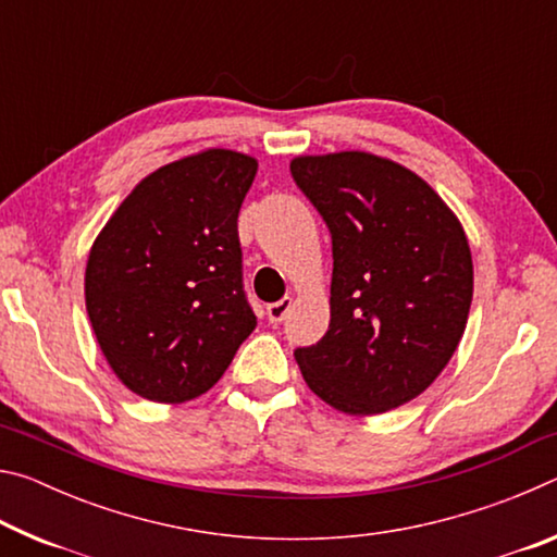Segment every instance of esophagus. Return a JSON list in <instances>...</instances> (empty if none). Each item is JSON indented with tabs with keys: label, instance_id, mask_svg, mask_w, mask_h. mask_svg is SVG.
Wrapping results in <instances>:
<instances>
[{
	"label": "esophagus",
	"instance_id": "obj_1",
	"mask_svg": "<svg viewBox=\"0 0 557 557\" xmlns=\"http://www.w3.org/2000/svg\"><path fill=\"white\" fill-rule=\"evenodd\" d=\"M289 309H292V299L289 297H282L280 301H272V305H268L265 312H268V319H270L272 324H280L282 319L287 317Z\"/></svg>",
	"mask_w": 557,
	"mask_h": 557
}]
</instances>
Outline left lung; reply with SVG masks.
Listing matches in <instances>:
<instances>
[{
	"mask_svg": "<svg viewBox=\"0 0 557 557\" xmlns=\"http://www.w3.org/2000/svg\"><path fill=\"white\" fill-rule=\"evenodd\" d=\"M292 178L332 233V322L295 351L309 388L379 414L428 388L465 334L474 268L467 235L428 182L369 152L297 157Z\"/></svg>",
	"mask_w": 557,
	"mask_h": 557,
	"instance_id": "1",
	"label": "left lung"
}]
</instances>
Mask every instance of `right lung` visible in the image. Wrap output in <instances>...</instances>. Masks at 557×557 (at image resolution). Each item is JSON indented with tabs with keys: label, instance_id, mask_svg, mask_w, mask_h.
I'll list each match as a JSON object with an SVG mask.
<instances>
[{
	"label": "right lung",
	"instance_id": "obj_1",
	"mask_svg": "<svg viewBox=\"0 0 557 557\" xmlns=\"http://www.w3.org/2000/svg\"><path fill=\"white\" fill-rule=\"evenodd\" d=\"M258 162L233 149L143 178L92 243L86 309L132 393L184 403L213 388L258 319L243 289L238 213Z\"/></svg>",
	"mask_w": 557,
	"mask_h": 557
}]
</instances>
